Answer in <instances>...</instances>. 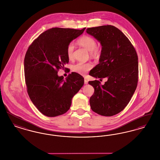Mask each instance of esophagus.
Here are the masks:
<instances>
[{"mask_svg":"<svg viewBox=\"0 0 160 160\" xmlns=\"http://www.w3.org/2000/svg\"><path fill=\"white\" fill-rule=\"evenodd\" d=\"M84 83L85 84H87L88 83V81L86 78H84Z\"/></svg>","mask_w":160,"mask_h":160,"instance_id":"obj_1","label":"esophagus"}]
</instances>
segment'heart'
Returning a JSON list of instances; mask_svg holds the SVG:
<instances>
[{
    "mask_svg": "<svg viewBox=\"0 0 160 160\" xmlns=\"http://www.w3.org/2000/svg\"><path fill=\"white\" fill-rule=\"evenodd\" d=\"M78 43L80 46L83 47L85 49L90 52V53L92 56H98L100 54L101 50L98 47H97L96 40L90 36H83L78 40ZM74 50V44L73 42H70L67 48V54L69 60L72 59L73 53ZM92 67V65L91 63H83L78 62L73 65L72 67V70L80 74L83 75L90 71Z\"/></svg>",
    "mask_w": 160,
    "mask_h": 160,
    "instance_id": "b5f03b06",
    "label": "heart"
}]
</instances>
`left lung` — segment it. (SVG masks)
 I'll list each match as a JSON object with an SVG mask.
<instances>
[{
    "label": "left lung",
    "instance_id": "left-lung-1",
    "mask_svg": "<svg viewBox=\"0 0 160 160\" xmlns=\"http://www.w3.org/2000/svg\"><path fill=\"white\" fill-rule=\"evenodd\" d=\"M86 32L102 46L99 63L92 69L91 76L108 78L103 85L99 80L89 82L95 89L90 98L91 108L98 114L112 116L125 108L136 89L137 52L128 38L113 26L89 28Z\"/></svg>",
    "mask_w": 160,
    "mask_h": 160
}]
</instances>
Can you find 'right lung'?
<instances>
[{
  "instance_id": "obj_1",
  "label": "right lung",
  "mask_w": 160,
  "mask_h": 160,
  "mask_svg": "<svg viewBox=\"0 0 160 160\" xmlns=\"http://www.w3.org/2000/svg\"><path fill=\"white\" fill-rule=\"evenodd\" d=\"M85 29H50L32 42L25 54L24 70L28 93L38 110L48 117L65 113L72 97L83 86V77L78 73L72 72L64 80L63 77L58 76V72L68 63L69 44Z\"/></svg>"
}]
</instances>
